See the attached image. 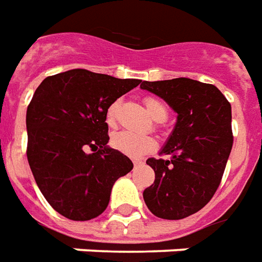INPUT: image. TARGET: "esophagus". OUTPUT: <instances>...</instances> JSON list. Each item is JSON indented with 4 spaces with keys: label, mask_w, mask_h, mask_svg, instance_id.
<instances>
[{
    "label": "esophagus",
    "mask_w": 262,
    "mask_h": 262,
    "mask_svg": "<svg viewBox=\"0 0 262 262\" xmlns=\"http://www.w3.org/2000/svg\"><path fill=\"white\" fill-rule=\"evenodd\" d=\"M142 164V161H140V159H134V166H138V165Z\"/></svg>",
    "instance_id": "obj_1"
}]
</instances>
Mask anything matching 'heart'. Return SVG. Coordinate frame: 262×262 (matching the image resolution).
<instances>
[{
	"instance_id": "obj_1",
	"label": "heart",
	"mask_w": 262,
	"mask_h": 262,
	"mask_svg": "<svg viewBox=\"0 0 262 262\" xmlns=\"http://www.w3.org/2000/svg\"><path fill=\"white\" fill-rule=\"evenodd\" d=\"M145 108L148 111V114L155 120V121H164L168 117V110L165 104L158 100V98L148 97L145 98ZM117 110H118V101L111 103L107 107L105 111V120L108 125H114L117 117ZM111 145L116 148L117 151L125 154L128 157L138 158L141 155H144L146 152H151L155 149L157 142L152 137L148 135H140L134 134V133H129V131H121V133H117L111 140Z\"/></svg>"
}]
</instances>
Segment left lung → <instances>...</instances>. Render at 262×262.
<instances>
[{
  "label": "left lung",
  "mask_w": 262,
  "mask_h": 262,
  "mask_svg": "<svg viewBox=\"0 0 262 262\" xmlns=\"http://www.w3.org/2000/svg\"><path fill=\"white\" fill-rule=\"evenodd\" d=\"M141 89L178 114L161 149L169 159L146 161L155 181L144 190L145 205L161 219H185L205 207L220 185L233 146L231 105L216 86L187 77L142 81Z\"/></svg>",
  "instance_id": "8db88e82"
}]
</instances>
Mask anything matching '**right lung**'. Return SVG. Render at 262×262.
<instances>
[{
  "label": "right lung",
  "mask_w": 262,
  "mask_h": 262,
  "mask_svg": "<svg viewBox=\"0 0 262 262\" xmlns=\"http://www.w3.org/2000/svg\"><path fill=\"white\" fill-rule=\"evenodd\" d=\"M141 83L73 69L42 81L27 110V157L39 190L62 216H100L113 185L134 168L107 145V107ZM92 150V152H87Z\"/></svg>",
  "instance_id": "1"
}]
</instances>
